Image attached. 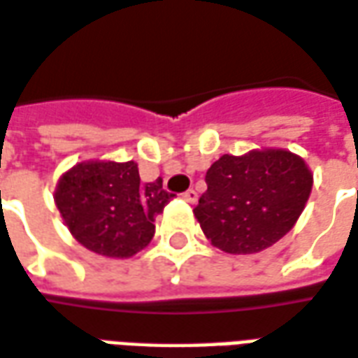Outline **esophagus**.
<instances>
[{
    "label": "esophagus",
    "mask_w": 358,
    "mask_h": 358,
    "mask_svg": "<svg viewBox=\"0 0 358 358\" xmlns=\"http://www.w3.org/2000/svg\"><path fill=\"white\" fill-rule=\"evenodd\" d=\"M182 197L186 199L187 203H196V201H197V192H196V189H187V192H184V194H182Z\"/></svg>",
    "instance_id": "esophagus-1"
}]
</instances>
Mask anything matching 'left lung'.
Instances as JSON below:
<instances>
[{"instance_id":"obj_1","label":"left lung","mask_w":358,"mask_h":358,"mask_svg":"<svg viewBox=\"0 0 358 358\" xmlns=\"http://www.w3.org/2000/svg\"><path fill=\"white\" fill-rule=\"evenodd\" d=\"M312 172L285 149L222 155L205 174L194 215L211 244L229 254H256L294 227L312 192Z\"/></svg>"}]
</instances>
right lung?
<instances>
[{
	"label": "right lung",
	"mask_w": 358,
	"mask_h": 358,
	"mask_svg": "<svg viewBox=\"0 0 358 358\" xmlns=\"http://www.w3.org/2000/svg\"><path fill=\"white\" fill-rule=\"evenodd\" d=\"M174 194L162 180L143 184L137 162L87 161L59 178L57 209L73 238L106 257H131L155 234V219Z\"/></svg>",
	"instance_id": "add662e5"
}]
</instances>
